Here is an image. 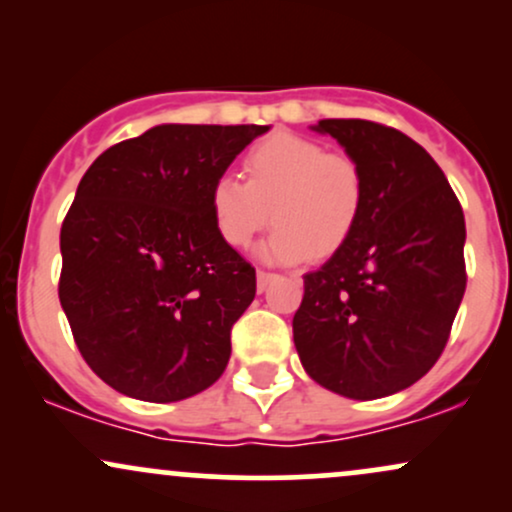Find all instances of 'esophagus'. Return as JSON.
<instances>
[{
    "instance_id": "1",
    "label": "esophagus",
    "mask_w": 512,
    "mask_h": 512,
    "mask_svg": "<svg viewBox=\"0 0 512 512\" xmlns=\"http://www.w3.org/2000/svg\"><path fill=\"white\" fill-rule=\"evenodd\" d=\"M274 276H276V274L264 272V269H260V272H257V291H267V286L272 284Z\"/></svg>"
}]
</instances>
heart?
Masks as SVG:
<instances>
[{
	"instance_id": "1",
	"label": "heart",
	"mask_w": 512,
	"mask_h": 512,
	"mask_svg": "<svg viewBox=\"0 0 512 512\" xmlns=\"http://www.w3.org/2000/svg\"><path fill=\"white\" fill-rule=\"evenodd\" d=\"M243 170L245 182L221 175L209 190L216 233L231 248H248L269 211L276 226L262 255L272 262L330 257L354 236L366 204V175L354 156L274 132L245 154Z\"/></svg>"
}]
</instances>
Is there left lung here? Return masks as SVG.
<instances>
[{"label":"left lung","mask_w":512,"mask_h":512,"mask_svg":"<svg viewBox=\"0 0 512 512\" xmlns=\"http://www.w3.org/2000/svg\"><path fill=\"white\" fill-rule=\"evenodd\" d=\"M366 175L354 236L317 272L293 315V344L317 385L351 399L424 378L460 308L464 214L440 166L407 134L370 120H320Z\"/></svg>","instance_id":"left-lung-1"}]
</instances>
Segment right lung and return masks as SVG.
Masks as SVG:
<instances>
[{
	"mask_svg": "<svg viewBox=\"0 0 512 512\" xmlns=\"http://www.w3.org/2000/svg\"><path fill=\"white\" fill-rule=\"evenodd\" d=\"M267 125H158L103 151L60 233V303L93 373L142 402L221 378L255 267L216 233L211 182Z\"/></svg>",
	"mask_w": 512,
	"mask_h": 512,
	"instance_id": "right-lung-1",
	"label": "right lung"
}]
</instances>
